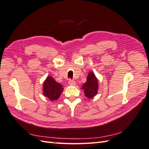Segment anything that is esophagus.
<instances>
[{
	"label": "esophagus",
	"instance_id": "obj_1",
	"mask_svg": "<svg viewBox=\"0 0 149 149\" xmlns=\"http://www.w3.org/2000/svg\"><path fill=\"white\" fill-rule=\"evenodd\" d=\"M68 83L70 86H75L76 85V82L74 81L73 80H71V79H70L69 81H68Z\"/></svg>",
	"mask_w": 149,
	"mask_h": 149
}]
</instances>
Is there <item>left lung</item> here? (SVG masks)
<instances>
[{
	"mask_svg": "<svg viewBox=\"0 0 149 149\" xmlns=\"http://www.w3.org/2000/svg\"><path fill=\"white\" fill-rule=\"evenodd\" d=\"M98 88V79L93 72H89L87 76L86 82L83 84L81 88L84 95L89 99L93 98L97 94Z\"/></svg>",
	"mask_w": 149,
	"mask_h": 149,
	"instance_id": "left-lung-1",
	"label": "left lung"
}]
</instances>
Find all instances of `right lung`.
I'll return each instance as SVG.
<instances>
[{"label": "right lung", "instance_id": "add662e5", "mask_svg": "<svg viewBox=\"0 0 149 149\" xmlns=\"http://www.w3.org/2000/svg\"><path fill=\"white\" fill-rule=\"evenodd\" d=\"M63 91V88L53 77L48 76L43 84V94L50 101H56Z\"/></svg>", "mask_w": 149, "mask_h": 149}]
</instances>
